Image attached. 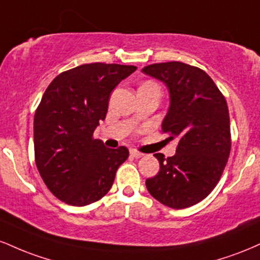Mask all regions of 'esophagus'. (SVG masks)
Segmentation results:
<instances>
[{"mask_svg":"<svg viewBox=\"0 0 260 260\" xmlns=\"http://www.w3.org/2000/svg\"><path fill=\"white\" fill-rule=\"evenodd\" d=\"M129 154H131V156L136 157V159H139V157H142L143 155H144L143 153H140V151L136 150V149H131V150H129Z\"/></svg>","mask_w":260,"mask_h":260,"instance_id":"34e87169","label":"esophagus"}]
</instances>
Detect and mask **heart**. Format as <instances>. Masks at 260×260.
Segmentation results:
<instances>
[{"label":"heart","instance_id":"obj_1","mask_svg":"<svg viewBox=\"0 0 260 260\" xmlns=\"http://www.w3.org/2000/svg\"><path fill=\"white\" fill-rule=\"evenodd\" d=\"M147 84H151V83H147Z\"/></svg>","mask_w":260,"mask_h":260}]
</instances>
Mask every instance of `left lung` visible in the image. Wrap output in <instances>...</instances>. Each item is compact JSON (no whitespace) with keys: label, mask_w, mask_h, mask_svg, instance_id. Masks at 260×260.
<instances>
[{"label":"left lung","mask_w":260,"mask_h":260,"mask_svg":"<svg viewBox=\"0 0 260 260\" xmlns=\"http://www.w3.org/2000/svg\"><path fill=\"white\" fill-rule=\"evenodd\" d=\"M161 80L170 92L162 133L177 139L174 156L159 160L160 171L145 181L151 196L172 209L202 202L221 177L231 150L229 107L219 88L201 68L183 62H165L142 70Z\"/></svg>","instance_id":"1"}]
</instances>
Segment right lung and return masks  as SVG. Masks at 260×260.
Returning a JSON list of instances; mask_svg holds the SVG:
<instances>
[{
	"label": "right lung",
	"mask_w": 260,
	"mask_h": 260,
	"mask_svg": "<svg viewBox=\"0 0 260 260\" xmlns=\"http://www.w3.org/2000/svg\"><path fill=\"white\" fill-rule=\"evenodd\" d=\"M136 66L88 63L58 74L45 90L34 116L35 164L56 198L84 207L103 198L126 147L110 149L92 138L106 117L110 94Z\"/></svg>",
	"instance_id": "1"
}]
</instances>
